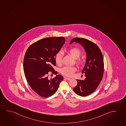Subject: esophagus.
I'll return each mask as SVG.
<instances>
[{
    "label": "esophagus",
    "instance_id": "esophagus-1",
    "mask_svg": "<svg viewBox=\"0 0 126 126\" xmlns=\"http://www.w3.org/2000/svg\"><path fill=\"white\" fill-rule=\"evenodd\" d=\"M64 78L65 79H66V80H70L71 79L70 78H67V77H64Z\"/></svg>",
    "mask_w": 126,
    "mask_h": 126
}]
</instances>
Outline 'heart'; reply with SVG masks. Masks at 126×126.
<instances>
[{"mask_svg":"<svg viewBox=\"0 0 126 126\" xmlns=\"http://www.w3.org/2000/svg\"><path fill=\"white\" fill-rule=\"evenodd\" d=\"M68 52L72 55L74 58L77 59V63L78 65L81 66L83 65V61L81 59H78L80 58L82 52L78 48H74L70 49L68 51ZM63 56V53L61 51L58 52L55 56L56 63L58 65H60L62 63V58ZM76 71V68L74 66H65L62 68L61 70V73L63 75L66 77H71L73 76L74 72Z\"/></svg>","mask_w":126,"mask_h":126,"instance_id":"obj_1","label":"heart"}]
</instances>
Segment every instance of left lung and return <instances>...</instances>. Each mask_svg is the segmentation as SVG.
I'll use <instances>...</instances> for the list:
<instances>
[{
  "label": "left lung",
  "instance_id": "left-lung-1",
  "mask_svg": "<svg viewBox=\"0 0 126 126\" xmlns=\"http://www.w3.org/2000/svg\"><path fill=\"white\" fill-rule=\"evenodd\" d=\"M80 43L86 52V63L82 73L85 74L84 80H77V85L74 91L78 95L85 97L96 90L102 80L104 73V60L101 51L96 44L85 38H74L70 44Z\"/></svg>",
  "mask_w": 126,
  "mask_h": 126
}]
</instances>
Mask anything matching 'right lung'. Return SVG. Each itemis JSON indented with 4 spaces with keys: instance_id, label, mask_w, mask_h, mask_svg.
Listing matches in <instances>:
<instances>
[{
    "instance_id": "add662e5",
    "label": "right lung",
    "mask_w": 126,
    "mask_h": 126,
    "mask_svg": "<svg viewBox=\"0 0 126 126\" xmlns=\"http://www.w3.org/2000/svg\"><path fill=\"white\" fill-rule=\"evenodd\" d=\"M65 42L62 37H49L38 40L26 51L24 70L30 87L39 95L47 98L55 94L63 79L61 75L48 79L50 71L56 74L52 67L56 66L55 56Z\"/></svg>"
}]
</instances>
